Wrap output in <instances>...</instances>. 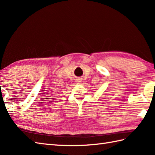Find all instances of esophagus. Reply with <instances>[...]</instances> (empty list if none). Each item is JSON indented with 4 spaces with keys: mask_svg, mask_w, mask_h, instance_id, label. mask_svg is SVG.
I'll return each instance as SVG.
<instances>
[{
    "mask_svg": "<svg viewBox=\"0 0 155 155\" xmlns=\"http://www.w3.org/2000/svg\"><path fill=\"white\" fill-rule=\"evenodd\" d=\"M77 83H80V82H81V79H77Z\"/></svg>",
    "mask_w": 155,
    "mask_h": 155,
    "instance_id": "obj_1",
    "label": "esophagus"
}]
</instances>
